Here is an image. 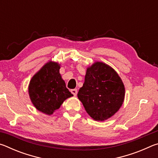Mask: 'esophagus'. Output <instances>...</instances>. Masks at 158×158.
<instances>
[{
	"instance_id": "obj_1",
	"label": "esophagus",
	"mask_w": 158,
	"mask_h": 158,
	"mask_svg": "<svg viewBox=\"0 0 158 158\" xmlns=\"http://www.w3.org/2000/svg\"><path fill=\"white\" fill-rule=\"evenodd\" d=\"M71 93H73V94L74 96H76L77 94V89H72V90H71Z\"/></svg>"
}]
</instances>
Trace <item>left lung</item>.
Returning <instances> with one entry per match:
<instances>
[{
	"instance_id": "left-lung-1",
	"label": "left lung",
	"mask_w": 158,
	"mask_h": 158,
	"mask_svg": "<svg viewBox=\"0 0 158 158\" xmlns=\"http://www.w3.org/2000/svg\"><path fill=\"white\" fill-rule=\"evenodd\" d=\"M125 91L123 82L115 69L97 61L87 68L84 83L77 97L93 120L104 121L121 107Z\"/></svg>"
}]
</instances>
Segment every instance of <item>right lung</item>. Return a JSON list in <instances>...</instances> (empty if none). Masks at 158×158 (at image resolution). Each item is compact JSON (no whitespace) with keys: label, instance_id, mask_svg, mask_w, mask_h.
<instances>
[{"label":"right lung","instance_id":"add662e5","mask_svg":"<svg viewBox=\"0 0 158 158\" xmlns=\"http://www.w3.org/2000/svg\"><path fill=\"white\" fill-rule=\"evenodd\" d=\"M60 65L49 60L34 74L28 85L31 102L37 110L53 114L66 99L73 96L60 74Z\"/></svg>","mask_w":158,"mask_h":158}]
</instances>
